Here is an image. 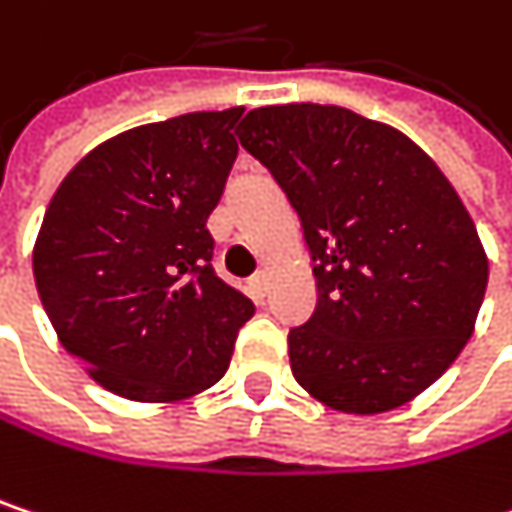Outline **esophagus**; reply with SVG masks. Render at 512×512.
I'll use <instances>...</instances> for the list:
<instances>
[{
  "label": "esophagus",
  "instance_id": "34e87169",
  "mask_svg": "<svg viewBox=\"0 0 512 512\" xmlns=\"http://www.w3.org/2000/svg\"><path fill=\"white\" fill-rule=\"evenodd\" d=\"M266 290H269V275H266V272H257L255 278H249V293H252L255 299H263Z\"/></svg>",
  "mask_w": 512,
  "mask_h": 512
}]
</instances>
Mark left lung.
Returning <instances> with one entry per match:
<instances>
[{"label":"left lung","mask_w":512,"mask_h":512,"mask_svg":"<svg viewBox=\"0 0 512 512\" xmlns=\"http://www.w3.org/2000/svg\"><path fill=\"white\" fill-rule=\"evenodd\" d=\"M240 145L302 222L317 308L290 329V370L347 415L391 412L462 353L489 260L451 180L400 130L341 106L252 109Z\"/></svg>","instance_id":"1"}]
</instances>
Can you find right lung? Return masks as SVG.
Segmentation results:
<instances>
[{"label":"right lung","instance_id":"obj_1","mask_svg":"<svg viewBox=\"0 0 512 512\" xmlns=\"http://www.w3.org/2000/svg\"><path fill=\"white\" fill-rule=\"evenodd\" d=\"M243 109L133 127L82 156L35 240V284L61 347L118 397L174 403L216 385L252 299L213 272L207 219Z\"/></svg>","mask_w":512,"mask_h":512}]
</instances>
